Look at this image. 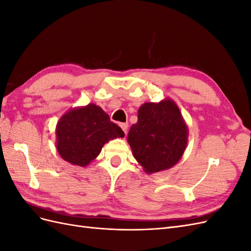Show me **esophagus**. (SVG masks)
Wrapping results in <instances>:
<instances>
[{
	"mask_svg": "<svg viewBox=\"0 0 251 251\" xmlns=\"http://www.w3.org/2000/svg\"><path fill=\"white\" fill-rule=\"evenodd\" d=\"M120 126H121V128H123V131L125 132V134L126 135V133H127V126H128V125H127V124H121V125H120Z\"/></svg>",
	"mask_w": 251,
	"mask_h": 251,
	"instance_id": "34e87169",
	"label": "esophagus"
}]
</instances>
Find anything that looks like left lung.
<instances>
[{"instance_id": "1", "label": "left lung", "mask_w": 251, "mask_h": 251, "mask_svg": "<svg viewBox=\"0 0 251 251\" xmlns=\"http://www.w3.org/2000/svg\"><path fill=\"white\" fill-rule=\"evenodd\" d=\"M188 127L172 98L146 102L138 110V121L128 131L127 142L147 174L169 170L183 156Z\"/></svg>"}]
</instances>
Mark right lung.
<instances>
[{"label": "right lung", "instance_id": "obj_1", "mask_svg": "<svg viewBox=\"0 0 251 251\" xmlns=\"http://www.w3.org/2000/svg\"><path fill=\"white\" fill-rule=\"evenodd\" d=\"M55 133L59 156L82 168L100 154L105 143L125 137L124 131L95 103L67 111L57 121Z\"/></svg>", "mask_w": 251, "mask_h": 251}]
</instances>
